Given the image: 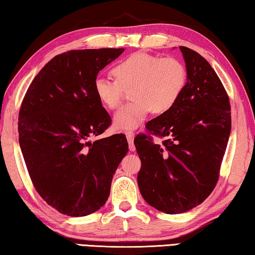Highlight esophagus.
<instances>
[{
	"mask_svg": "<svg viewBox=\"0 0 255 255\" xmlns=\"http://www.w3.org/2000/svg\"><path fill=\"white\" fill-rule=\"evenodd\" d=\"M126 137H127V140H128V144H129V149L133 152V150L136 149L135 145H133V137H135V133L132 131H127L126 132Z\"/></svg>",
	"mask_w": 255,
	"mask_h": 255,
	"instance_id": "34e87169",
	"label": "esophagus"
}]
</instances>
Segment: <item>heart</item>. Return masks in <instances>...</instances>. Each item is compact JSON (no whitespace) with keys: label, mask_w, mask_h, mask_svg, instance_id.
<instances>
[{"label":"heart","mask_w":255,"mask_h":255,"mask_svg":"<svg viewBox=\"0 0 255 255\" xmlns=\"http://www.w3.org/2000/svg\"><path fill=\"white\" fill-rule=\"evenodd\" d=\"M116 80L97 77L94 93L103 107L116 110L122 105L125 90L131 89L133 101L120 109L114 125L120 130L136 129L150 112L169 111L187 84V68L180 59L147 53L128 56L112 68Z\"/></svg>","instance_id":"b5f03b06"}]
</instances>
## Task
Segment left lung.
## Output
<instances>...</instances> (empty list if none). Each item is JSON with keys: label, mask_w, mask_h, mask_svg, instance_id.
I'll use <instances>...</instances> for the list:
<instances>
[{"label": "left lung", "mask_w": 255, "mask_h": 255, "mask_svg": "<svg viewBox=\"0 0 255 255\" xmlns=\"http://www.w3.org/2000/svg\"><path fill=\"white\" fill-rule=\"evenodd\" d=\"M188 81L178 102L136 136L141 167L137 181L147 204L181 214L204 202L219 178L230 138L231 105L222 81L197 51L180 46ZM164 138L155 144L151 135Z\"/></svg>", "instance_id": "left-lung-1"}]
</instances>
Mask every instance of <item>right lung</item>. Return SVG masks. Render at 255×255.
Returning <instances> with one entry per match:
<instances>
[{
    "label": "right lung",
    "instance_id": "obj_1",
    "mask_svg": "<svg viewBox=\"0 0 255 255\" xmlns=\"http://www.w3.org/2000/svg\"><path fill=\"white\" fill-rule=\"evenodd\" d=\"M124 48L70 50L34 77L19 111V143L39 196L60 214L82 217L106 204L128 152L124 133L96 141L111 118L94 93L98 73Z\"/></svg>",
    "mask_w": 255,
    "mask_h": 255
}]
</instances>
